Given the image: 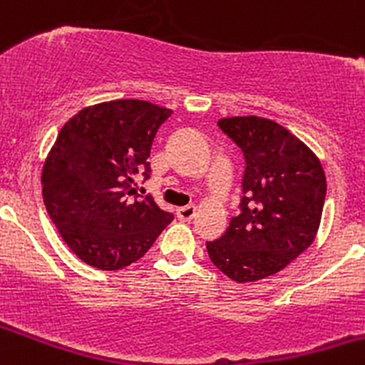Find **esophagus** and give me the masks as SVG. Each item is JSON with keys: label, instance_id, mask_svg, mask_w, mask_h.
I'll use <instances>...</instances> for the list:
<instances>
[{"label": "esophagus", "instance_id": "esophagus-1", "mask_svg": "<svg viewBox=\"0 0 365 365\" xmlns=\"http://www.w3.org/2000/svg\"><path fill=\"white\" fill-rule=\"evenodd\" d=\"M176 214H178V217L182 219V221H190V219H194V215H196V207H194V205H187V207L178 208Z\"/></svg>", "mask_w": 365, "mask_h": 365}]
</instances>
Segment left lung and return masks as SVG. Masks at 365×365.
Instances as JSON below:
<instances>
[{
	"mask_svg": "<svg viewBox=\"0 0 365 365\" xmlns=\"http://www.w3.org/2000/svg\"><path fill=\"white\" fill-rule=\"evenodd\" d=\"M219 128L242 150L240 212L207 242L212 264L237 284L287 267L314 242L323 215L327 176L312 150L277 121L235 115Z\"/></svg>",
	"mask_w": 365,
	"mask_h": 365,
	"instance_id": "obj_1",
	"label": "left lung"
}]
</instances>
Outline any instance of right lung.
I'll use <instances>...</instances> for the list:
<instances>
[{
  "instance_id": "obj_1",
  "label": "right lung",
  "mask_w": 365,
  "mask_h": 365,
  "mask_svg": "<svg viewBox=\"0 0 365 365\" xmlns=\"http://www.w3.org/2000/svg\"><path fill=\"white\" fill-rule=\"evenodd\" d=\"M173 110L143 100L91 105L60 130L42 165V200L69 250L85 264L118 271L144 257L173 214L137 197L150 176L151 144Z\"/></svg>"
}]
</instances>
